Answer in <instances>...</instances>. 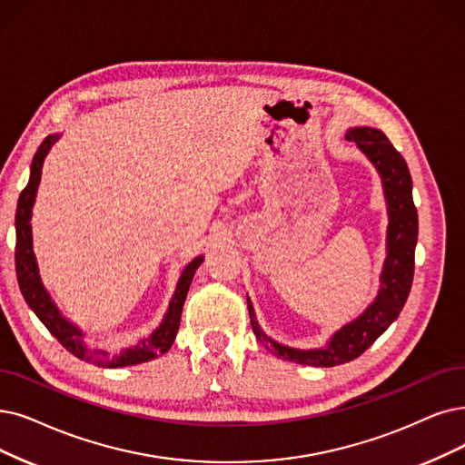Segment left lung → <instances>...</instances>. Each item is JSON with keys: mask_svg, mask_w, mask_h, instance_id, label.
I'll use <instances>...</instances> for the list:
<instances>
[{"mask_svg": "<svg viewBox=\"0 0 465 465\" xmlns=\"http://www.w3.org/2000/svg\"><path fill=\"white\" fill-rule=\"evenodd\" d=\"M347 141L357 143L364 156L374 163L383 184L387 202V255L380 276L376 300L361 317L347 322L321 349H295L271 340L255 321V311L248 300L250 322L255 338L276 357L307 366H338L355 361L391 326L402 311L414 278V252L418 242V212L412 200V177L401 153L374 127H351Z\"/></svg>", "mask_w": 465, "mask_h": 465, "instance_id": "1", "label": "left lung"}]
</instances>
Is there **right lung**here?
<instances>
[{
	"mask_svg": "<svg viewBox=\"0 0 465 465\" xmlns=\"http://www.w3.org/2000/svg\"><path fill=\"white\" fill-rule=\"evenodd\" d=\"M59 134L49 135L44 139V143L38 146V153L34 154L32 165H30V179L25 191L21 193V198H18L16 203V215H15V231H16V246H15V267H16V281L18 288L23 292L25 302L28 307L35 312L44 326L53 333L57 341L72 352L74 357H78L80 361L104 366V368H120V366H132V364H141L156 359L158 355H163L165 351H170L173 345V340L177 336L179 322H181V311L184 305V297H187V292L191 288L193 276L196 269L202 265L203 255L194 257L193 262L183 269L179 282L175 288V293L170 302L168 312L163 314V321L160 326L151 333V336L141 340L137 345L124 349L120 355H110L108 351L101 349H91V345L85 341L84 331L66 321L63 317V312L59 307L54 305L51 300L49 292L45 290L42 276L38 271V262H35L34 255V246H32V208H34V200L35 193H38V184L42 179V168H44V160L47 153L51 151V146L59 141Z\"/></svg>",
	"mask_w": 465,
	"mask_h": 465,
	"instance_id": "add662e5",
	"label": "right lung"
}]
</instances>
